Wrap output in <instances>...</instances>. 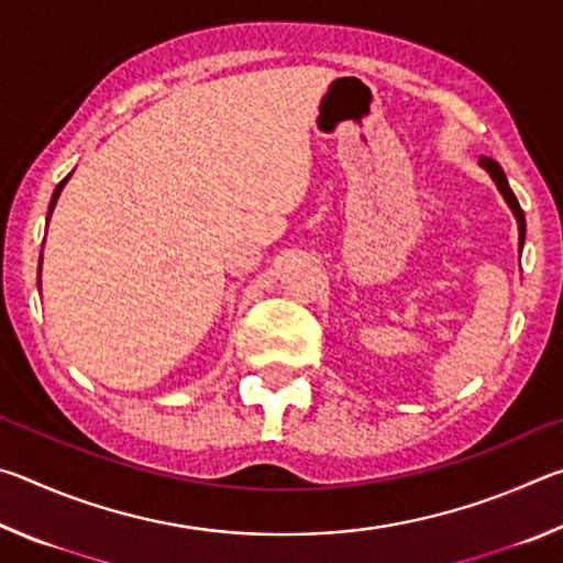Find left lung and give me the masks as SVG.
<instances>
[{"instance_id":"obj_1","label":"left lung","mask_w":563,"mask_h":563,"mask_svg":"<svg viewBox=\"0 0 563 563\" xmlns=\"http://www.w3.org/2000/svg\"><path fill=\"white\" fill-rule=\"evenodd\" d=\"M482 166L489 170L494 180H497V186H499V190H501L504 201L509 203L514 216H517V223H519V241H523V233H527V225H523V211H521V206H519V201H517V196H514V190H511L509 184H507V176H504L501 166H499L494 158H482Z\"/></svg>"}]
</instances>
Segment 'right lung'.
<instances>
[{
	"mask_svg": "<svg viewBox=\"0 0 563 563\" xmlns=\"http://www.w3.org/2000/svg\"><path fill=\"white\" fill-rule=\"evenodd\" d=\"M66 178H69V176H66ZM66 178L62 180V184L59 186H56V190H54V196H52V203H49V213L54 211V206H56V198H59V194H62V188H64V184H66Z\"/></svg>",
	"mask_w": 563,
	"mask_h": 563,
	"instance_id": "1",
	"label": "right lung"
}]
</instances>
